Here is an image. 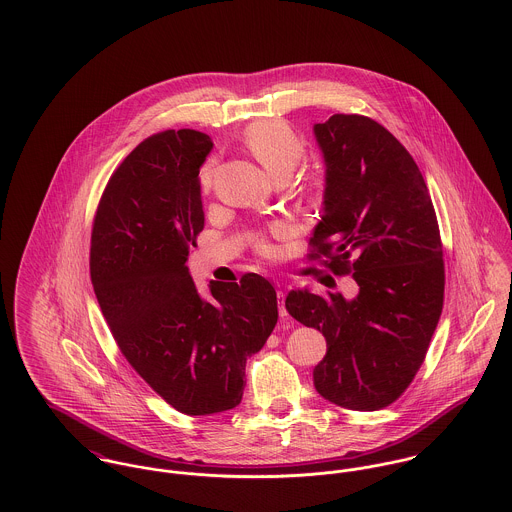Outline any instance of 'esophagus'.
Instances as JSON below:
<instances>
[{"instance_id":"34e87169","label":"esophagus","mask_w":512,"mask_h":512,"mask_svg":"<svg viewBox=\"0 0 512 512\" xmlns=\"http://www.w3.org/2000/svg\"><path fill=\"white\" fill-rule=\"evenodd\" d=\"M284 297H286V292L278 290V305H280V317H282V319L288 317V311H286V305H284Z\"/></svg>"}]
</instances>
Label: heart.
Segmentation results:
<instances>
[{
    "label": "heart",
    "mask_w": 512,
    "mask_h": 512,
    "mask_svg": "<svg viewBox=\"0 0 512 512\" xmlns=\"http://www.w3.org/2000/svg\"><path fill=\"white\" fill-rule=\"evenodd\" d=\"M244 146L262 163V167L274 177H290L293 169L301 163L305 155V144L295 134L290 124L282 120H260L246 128ZM213 179V161L205 163L201 169V187L209 189ZM258 250L264 256L274 254V246L266 240H258Z\"/></svg>",
    "instance_id": "b5f03b06"
}]
</instances>
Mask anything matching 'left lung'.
<instances>
[{
    "mask_svg": "<svg viewBox=\"0 0 512 512\" xmlns=\"http://www.w3.org/2000/svg\"><path fill=\"white\" fill-rule=\"evenodd\" d=\"M325 159L323 215L309 260L353 274L359 293L293 290L286 309L323 333L313 368L329 402L374 412L392 404L424 363L443 307V250L426 181L386 128L359 114L313 126Z\"/></svg>",
    "mask_w": 512,
    "mask_h": 512,
    "instance_id": "left-lung-1",
    "label": "left lung"
}]
</instances>
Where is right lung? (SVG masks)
<instances>
[{
    "mask_svg": "<svg viewBox=\"0 0 512 512\" xmlns=\"http://www.w3.org/2000/svg\"><path fill=\"white\" fill-rule=\"evenodd\" d=\"M213 142L197 130L144 140L110 177L90 238V278L102 315L134 370L175 410H232L246 359L278 323V297L258 274L197 292L189 248L205 226L199 169Z\"/></svg>",
    "mask_w": 512,
    "mask_h": 512,
    "instance_id": "right-lung-1",
    "label": "right lung"
}]
</instances>
